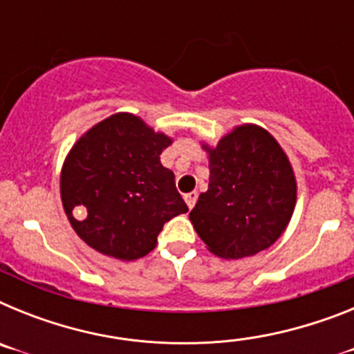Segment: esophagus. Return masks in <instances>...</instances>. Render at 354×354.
<instances>
[{"mask_svg": "<svg viewBox=\"0 0 354 354\" xmlns=\"http://www.w3.org/2000/svg\"><path fill=\"white\" fill-rule=\"evenodd\" d=\"M196 198H198V193H196V192L187 193V195L184 196V200H186L187 207H189V209H193V207H195V204H196Z\"/></svg>", "mask_w": 354, "mask_h": 354, "instance_id": "obj_1", "label": "esophagus"}]
</instances>
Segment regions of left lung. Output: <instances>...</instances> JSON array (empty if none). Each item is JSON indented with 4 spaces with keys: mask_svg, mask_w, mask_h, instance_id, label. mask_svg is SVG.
<instances>
[{
    "mask_svg": "<svg viewBox=\"0 0 354 354\" xmlns=\"http://www.w3.org/2000/svg\"><path fill=\"white\" fill-rule=\"evenodd\" d=\"M209 189L189 212L207 250L221 259L252 257L286 232L298 184L292 165L264 127L243 124L211 147Z\"/></svg>",
    "mask_w": 354,
    "mask_h": 354,
    "instance_id": "obj_1",
    "label": "left lung"
}]
</instances>
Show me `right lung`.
Instances as JSON below:
<instances>
[{
	"label": "right lung",
	"mask_w": 354,
	"mask_h": 354,
	"mask_svg": "<svg viewBox=\"0 0 354 354\" xmlns=\"http://www.w3.org/2000/svg\"><path fill=\"white\" fill-rule=\"evenodd\" d=\"M174 140L133 113L104 118L68 150L60 174L64 211L95 252L136 261L158 245L162 225L187 205L161 152Z\"/></svg>",
	"instance_id": "obj_1"
}]
</instances>
